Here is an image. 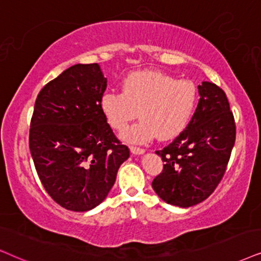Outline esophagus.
<instances>
[{
  "label": "esophagus",
  "mask_w": 261,
  "mask_h": 261,
  "mask_svg": "<svg viewBox=\"0 0 261 261\" xmlns=\"http://www.w3.org/2000/svg\"><path fill=\"white\" fill-rule=\"evenodd\" d=\"M130 149H131V153L136 154V155H140V154H143L144 153V149H143V148H141V147L133 146V147L130 148Z\"/></svg>",
  "instance_id": "34e87169"
}]
</instances>
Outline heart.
Listing matches in <instances>:
<instances>
[{
  "mask_svg": "<svg viewBox=\"0 0 261 261\" xmlns=\"http://www.w3.org/2000/svg\"><path fill=\"white\" fill-rule=\"evenodd\" d=\"M199 91L190 81L159 71H140L126 75L120 91H106L100 106L114 130L123 131L137 115L140 121L123 133L128 142L146 143L176 137L195 112Z\"/></svg>",
  "mask_w": 261,
  "mask_h": 261,
  "instance_id": "b5f03b06",
  "label": "heart"
}]
</instances>
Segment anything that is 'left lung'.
<instances>
[{
	"label": "left lung",
	"instance_id": "1",
	"mask_svg": "<svg viewBox=\"0 0 261 261\" xmlns=\"http://www.w3.org/2000/svg\"><path fill=\"white\" fill-rule=\"evenodd\" d=\"M195 113L169 146L156 150L163 172L151 182L165 202L186 208L206 200L218 187L235 144L236 124L223 89L203 82Z\"/></svg>",
	"mask_w": 261,
	"mask_h": 261
}]
</instances>
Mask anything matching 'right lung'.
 Segmentation results:
<instances>
[{"mask_svg": "<svg viewBox=\"0 0 261 261\" xmlns=\"http://www.w3.org/2000/svg\"><path fill=\"white\" fill-rule=\"evenodd\" d=\"M106 88L100 66L78 64L45 84L36 98L30 151L44 189L68 211L98 206L130 156L101 110Z\"/></svg>", "mask_w": 261, "mask_h": 261, "instance_id": "obj_1", "label": "right lung"}]
</instances>
